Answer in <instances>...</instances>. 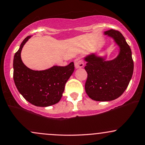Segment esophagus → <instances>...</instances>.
<instances>
[{
  "label": "esophagus",
  "instance_id": "obj_1",
  "mask_svg": "<svg viewBox=\"0 0 145 145\" xmlns=\"http://www.w3.org/2000/svg\"><path fill=\"white\" fill-rule=\"evenodd\" d=\"M84 61L81 59H76L74 60V66H75L76 68H82L84 66Z\"/></svg>",
  "mask_w": 145,
  "mask_h": 145
}]
</instances>
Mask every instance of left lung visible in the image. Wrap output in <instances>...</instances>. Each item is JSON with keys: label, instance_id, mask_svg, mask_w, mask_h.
I'll use <instances>...</instances> for the list:
<instances>
[{"label": "left lung", "instance_id": "left-lung-1", "mask_svg": "<svg viewBox=\"0 0 145 145\" xmlns=\"http://www.w3.org/2000/svg\"><path fill=\"white\" fill-rule=\"evenodd\" d=\"M119 47L118 56L106 60L107 55L98 56L95 52L84 57L88 74L86 93L91 99L108 102L122 95L127 89L133 72V61L131 48L123 35L115 29L104 32Z\"/></svg>", "mask_w": 145, "mask_h": 145}]
</instances>
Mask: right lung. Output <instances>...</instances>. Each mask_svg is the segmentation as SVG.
<instances>
[{
    "instance_id": "obj_1",
    "label": "right lung",
    "mask_w": 145,
    "mask_h": 145,
    "mask_svg": "<svg viewBox=\"0 0 145 145\" xmlns=\"http://www.w3.org/2000/svg\"><path fill=\"white\" fill-rule=\"evenodd\" d=\"M32 36L23 40L13 61L14 81L18 92L27 102L37 106L46 107L58 103L65 84L74 72V63L66 66H53L43 71L27 68L21 59L23 47Z\"/></svg>"
}]
</instances>
